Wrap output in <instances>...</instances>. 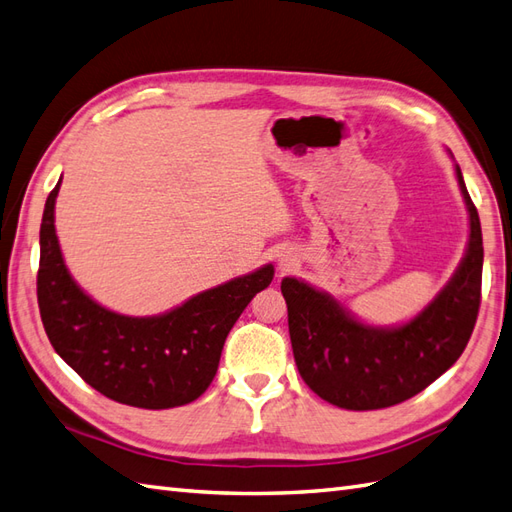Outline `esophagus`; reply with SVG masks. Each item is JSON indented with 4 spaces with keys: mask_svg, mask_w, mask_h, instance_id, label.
<instances>
[{
    "mask_svg": "<svg viewBox=\"0 0 512 512\" xmlns=\"http://www.w3.org/2000/svg\"><path fill=\"white\" fill-rule=\"evenodd\" d=\"M288 266H290V261L288 259H281V270H285Z\"/></svg>",
    "mask_w": 512,
    "mask_h": 512,
    "instance_id": "1",
    "label": "esophagus"
}]
</instances>
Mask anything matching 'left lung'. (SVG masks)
<instances>
[{"label":"left lung","instance_id":"8db88e82","mask_svg":"<svg viewBox=\"0 0 512 512\" xmlns=\"http://www.w3.org/2000/svg\"><path fill=\"white\" fill-rule=\"evenodd\" d=\"M469 211V244L454 277L432 303L397 327H373L334 296L285 277L281 292L303 382L344 410H379L419 395L454 364L475 327L482 290V229L478 209L456 165Z\"/></svg>","mask_w":512,"mask_h":512}]
</instances>
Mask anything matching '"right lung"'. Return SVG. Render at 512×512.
Listing matches in <instances>:
<instances>
[{
    "mask_svg": "<svg viewBox=\"0 0 512 512\" xmlns=\"http://www.w3.org/2000/svg\"><path fill=\"white\" fill-rule=\"evenodd\" d=\"M61 181L45 200L39 310L54 351L85 382L117 403L165 410L198 399L216 377L224 340L275 268L200 292L159 316H124L95 303L69 275L54 227Z\"/></svg>",
    "mask_w": 512,
    "mask_h": 512,
    "instance_id": "add662e5",
    "label": "right lung"
}]
</instances>
